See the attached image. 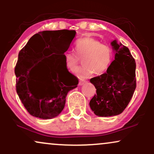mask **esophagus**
I'll list each match as a JSON object with an SVG mask.
<instances>
[{
	"label": "esophagus",
	"instance_id": "34e87169",
	"mask_svg": "<svg viewBox=\"0 0 154 154\" xmlns=\"http://www.w3.org/2000/svg\"><path fill=\"white\" fill-rule=\"evenodd\" d=\"M85 83H86V81H85V80H79V85L82 86V85H83L85 84Z\"/></svg>",
	"mask_w": 154,
	"mask_h": 154
}]
</instances>
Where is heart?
<instances>
[{
	"instance_id": "heart-1",
	"label": "heart",
	"mask_w": 154,
	"mask_h": 154,
	"mask_svg": "<svg viewBox=\"0 0 154 154\" xmlns=\"http://www.w3.org/2000/svg\"><path fill=\"white\" fill-rule=\"evenodd\" d=\"M77 55L71 51H66L63 54L67 69L74 70L78 64L79 57L83 58L82 66L75 71L79 79H86L93 73L102 75L111 66L114 60V51L107 44L93 38L79 39L75 43Z\"/></svg>"
}]
</instances>
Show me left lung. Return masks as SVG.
Returning a JSON list of instances; mask_svg holds the SVG:
<instances>
[{
	"instance_id": "left-lung-1",
	"label": "left lung",
	"mask_w": 154,
	"mask_h": 154,
	"mask_svg": "<svg viewBox=\"0 0 154 154\" xmlns=\"http://www.w3.org/2000/svg\"><path fill=\"white\" fill-rule=\"evenodd\" d=\"M111 45L115 54L111 66L106 73L90 80L96 88L90 107L98 116L121 114L130 103L136 88V63L130 50L116 40Z\"/></svg>"
}]
</instances>
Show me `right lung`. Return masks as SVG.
Returning a JSON list of instances; mask_svg holds the SVG:
<instances>
[{"mask_svg":"<svg viewBox=\"0 0 154 154\" xmlns=\"http://www.w3.org/2000/svg\"><path fill=\"white\" fill-rule=\"evenodd\" d=\"M75 34L68 29L40 32L19 51L15 67L17 93L32 116L43 119L57 116L64 108L67 93L77 87L78 79L68 71L63 56ZM41 63L44 64L31 76V70ZM32 79L40 85L37 91L29 87Z\"/></svg>","mask_w":154,"mask_h":154,"instance_id":"right-lung-1","label":"right lung"}]
</instances>
